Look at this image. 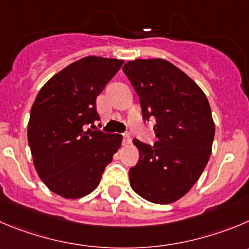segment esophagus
Wrapping results in <instances>:
<instances>
[{
	"instance_id": "obj_1",
	"label": "esophagus",
	"mask_w": 249,
	"mask_h": 249,
	"mask_svg": "<svg viewBox=\"0 0 249 249\" xmlns=\"http://www.w3.org/2000/svg\"><path fill=\"white\" fill-rule=\"evenodd\" d=\"M130 142H131V136H130L129 132L123 134V143H124V145H127V143Z\"/></svg>"
}]
</instances>
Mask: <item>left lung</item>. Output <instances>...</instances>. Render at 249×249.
<instances>
[{
  "instance_id": "1",
  "label": "left lung",
  "mask_w": 249,
  "mask_h": 249,
  "mask_svg": "<svg viewBox=\"0 0 249 249\" xmlns=\"http://www.w3.org/2000/svg\"><path fill=\"white\" fill-rule=\"evenodd\" d=\"M123 71L138 93L143 122L156 119V142L134 139L140 156L129 169L130 185L151 203H173L196 183L211 155L210 104L200 87L166 60L129 61Z\"/></svg>"
}]
</instances>
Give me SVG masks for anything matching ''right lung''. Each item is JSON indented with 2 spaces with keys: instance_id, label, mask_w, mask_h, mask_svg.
<instances>
[{
  "instance_id": "obj_1",
  "label": "right lung",
  "mask_w": 249,
  "mask_h": 249,
  "mask_svg": "<svg viewBox=\"0 0 249 249\" xmlns=\"http://www.w3.org/2000/svg\"><path fill=\"white\" fill-rule=\"evenodd\" d=\"M123 64L83 57L39 90L30 110L28 142L39 177L55 194L77 199L93 192L122 145V135L94 129V124L101 120L97 97Z\"/></svg>"
}]
</instances>
